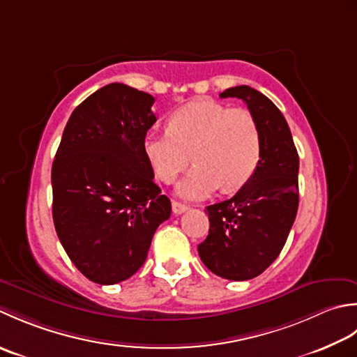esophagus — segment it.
<instances>
[{
  "label": "esophagus",
  "instance_id": "34e87169",
  "mask_svg": "<svg viewBox=\"0 0 357 357\" xmlns=\"http://www.w3.org/2000/svg\"><path fill=\"white\" fill-rule=\"evenodd\" d=\"M172 211H174V214H183L185 211H188V206L185 205V203L172 200Z\"/></svg>",
  "mask_w": 357,
  "mask_h": 357
}]
</instances>
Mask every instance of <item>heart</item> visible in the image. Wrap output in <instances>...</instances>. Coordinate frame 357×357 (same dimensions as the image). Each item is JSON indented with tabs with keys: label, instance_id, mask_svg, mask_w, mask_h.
<instances>
[{
	"label": "heart",
	"instance_id": "b5f03b06",
	"mask_svg": "<svg viewBox=\"0 0 357 357\" xmlns=\"http://www.w3.org/2000/svg\"><path fill=\"white\" fill-rule=\"evenodd\" d=\"M143 154L154 176L172 183L191 162L194 168L180 180L177 192L202 200L222 188L232 192L256 172L261 157L260 129L243 107H229L214 100H200L177 109L168 130H149Z\"/></svg>",
	"mask_w": 357,
	"mask_h": 357
}]
</instances>
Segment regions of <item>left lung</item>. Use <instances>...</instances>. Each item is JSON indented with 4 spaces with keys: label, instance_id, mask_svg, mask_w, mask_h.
<instances>
[{
    "label": "left lung",
    "instance_id": "8db88e82",
    "mask_svg": "<svg viewBox=\"0 0 357 357\" xmlns=\"http://www.w3.org/2000/svg\"><path fill=\"white\" fill-rule=\"evenodd\" d=\"M256 119L261 157L254 176L228 200L206 206L209 232L197 250L209 271L250 280L278 259L299 206V155L288 123L273 101L250 86L229 87Z\"/></svg>",
    "mask_w": 357,
    "mask_h": 357
}]
</instances>
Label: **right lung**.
I'll list each match as a JSON object with an SVG mask.
<instances>
[{
    "label": "right lung",
    "mask_w": 357,
    "mask_h": 357,
    "mask_svg": "<svg viewBox=\"0 0 357 357\" xmlns=\"http://www.w3.org/2000/svg\"><path fill=\"white\" fill-rule=\"evenodd\" d=\"M154 97L123 83L78 105L52 165L56 236L78 271L100 285L134 275L171 200L154 183L143 138L157 121Z\"/></svg>",
    "instance_id": "1"
}]
</instances>
